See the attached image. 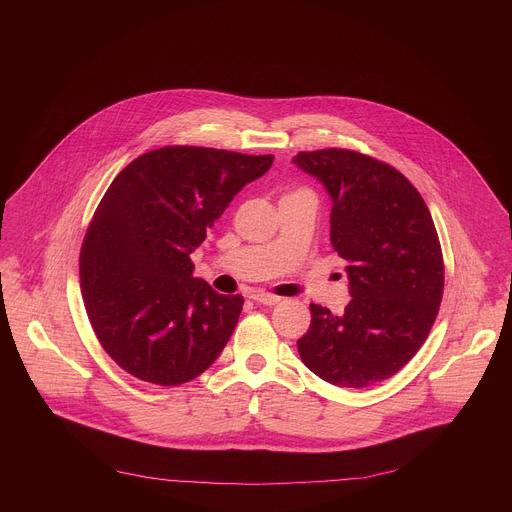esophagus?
<instances>
[{
  "instance_id": "1",
  "label": "esophagus",
  "mask_w": 512,
  "mask_h": 512,
  "mask_svg": "<svg viewBox=\"0 0 512 512\" xmlns=\"http://www.w3.org/2000/svg\"><path fill=\"white\" fill-rule=\"evenodd\" d=\"M251 300L257 302V304H263V306H275L281 302L279 296H273V294H265V291H253L251 294Z\"/></svg>"
}]
</instances>
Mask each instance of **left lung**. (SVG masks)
Instances as JSON below:
<instances>
[{
  "label": "left lung",
  "instance_id": "1",
  "mask_svg": "<svg viewBox=\"0 0 512 512\" xmlns=\"http://www.w3.org/2000/svg\"><path fill=\"white\" fill-rule=\"evenodd\" d=\"M294 164L332 198L330 243L346 261L342 314L310 304L298 340L306 367L338 387L393 377L425 342L444 296V257L429 208L393 166L352 150L300 152Z\"/></svg>",
  "mask_w": 512,
  "mask_h": 512
}]
</instances>
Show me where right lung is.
Returning <instances> with one entry per match:
<instances>
[{
  "mask_svg": "<svg viewBox=\"0 0 512 512\" xmlns=\"http://www.w3.org/2000/svg\"><path fill=\"white\" fill-rule=\"evenodd\" d=\"M273 156L166 145L135 158L107 188L79 271L91 326L123 371L162 387L202 375L227 346L243 296L198 277L190 253Z\"/></svg>",
  "mask_w": 512,
  "mask_h": 512,
  "instance_id": "1",
  "label": "right lung"
}]
</instances>
